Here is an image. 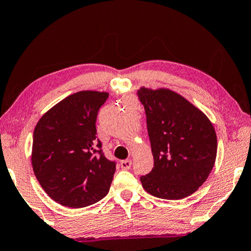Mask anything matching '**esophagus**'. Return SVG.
I'll list each match as a JSON object with an SVG mask.
<instances>
[{"label":"esophagus","mask_w":251,"mask_h":251,"mask_svg":"<svg viewBox=\"0 0 251 251\" xmlns=\"http://www.w3.org/2000/svg\"><path fill=\"white\" fill-rule=\"evenodd\" d=\"M120 165L123 170H130L131 165H132V162H131V160H125L121 162Z\"/></svg>","instance_id":"esophagus-1"}]
</instances>
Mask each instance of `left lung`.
<instances>
[{"label":"left lung","mask_w":251,"mask_h":251,"mask_svg":"<svg viewBox=\"0 0 251 251\" xmlns=\"http://www.w3.org/2000/svg\"><path fill=\"white\" fill-rule=\"evenodd\" d=\"M137 95L146 110L154 159L151 172L140 177L143 188L163 200L190 196L207 179L216 160L212 122L174 91L141 88Z\"/></svg>","instance_id":"obj_1"}]
</instances>
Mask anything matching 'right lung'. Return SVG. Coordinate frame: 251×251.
Listing matches in <instances>:
<instances>
[{"instance_id":"obj_1","label":"right lung","mask_w":251,"mask_h":251,"mask_svg":"<svg viewBox=\"0 0 251 251\" xmlns=\"http://www.w3.org/2000/svg\"><path fill=\"white\" fill-rule=\"evenodd\" d=\"M107 92L79 91L44 114L33 134L32 165L48 196L80 208L108 194L116 161L104 156L96 121Z\"/></svg>"}]
</instances>
